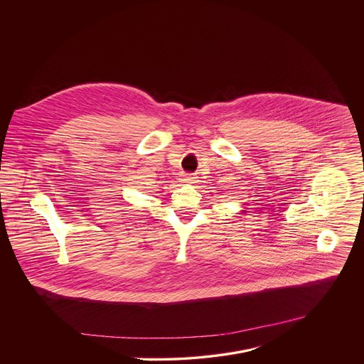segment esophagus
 <instances>
[{"label":"esophagus","instance_id":"esophagus-1","mask_svg":"<svg viewBox=\"0 0 364 364\" xmlns=\"http://www.w3.org/2000/svg\"><path fill=\"white\" fill-rule=\"evenodd\" d=\"M181 181H182L183 183H195V182H196V176H195V175H183V176L181 178Z\"/></svg>","mask_w":364,"mask_h":364}]
</instances>
